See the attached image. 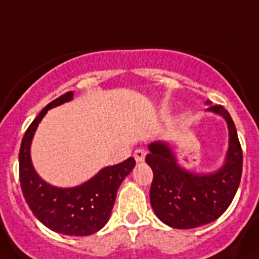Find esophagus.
<instances>
[{
	"mask_svg": "<svg viewBox=\"0 0 259 259\" xmlns=\"http://www.w3.org/2000/svg\"><path fill=\"white\" fill-rule=\"evenodd\" d=\"M146 152L144 149H137L134 152V158H136V161L137 162H142L145 160Z\"/></svg>",
	"mask_w": 259,
	"mask_h": 259,
	"instance_id": "1",
	"label": "esophagus"
}]
</instances>
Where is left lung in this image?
I'll use <instances>...</instances> for the list:
<instances>
[{"label":"left lung","mask_w":259,"mask_h":259,"mask_svg":"<svg viewBox=\"0 0 259 259\" xmlns=\"http://www.w3.org/2000/svg\"><path fill=\"white\" fill-rule=\"evenodd\" d=\"M207 111L222 117L229 129V149L221 168L196 173L179 164L169 142L149 145L146 164L153 170L150 204L162 223L180 230L195 229L217 221L231 204L242 176V148L229 111L223 106L205 102Z\"/></svg>","instance_id":"8db88e82"}]
</instances>
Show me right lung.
Masks as SVG:
<instances>
[{"instance_id":"1","label":"right lung","mask_w":259,"mask_h":259,"mask_svg":"<svg viewBox=\"0 0 259 259\" xmlns=\"http://www.w3.org/2000/svg\"><path fill=\"white\" fill-rule=\"evenodd\" d=\"M74 93H66L40 111L24 134L18 154L20 183L26 204L33 215L55 233L86 237L98 233L109 222L117 191L133 170L136 160L129 157L121 164L105 166L80 185L55 187L38 176L30 157V145L38 123L48 110L72 101Z\"/></svg>"}]
</instances>
